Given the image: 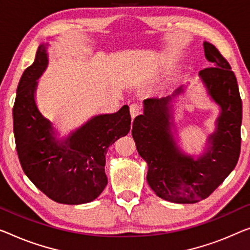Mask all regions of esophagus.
Returning <instances> with one entry per match:
<instances>
[{
  "label": "esophagus",
  "mask_w": 250,
  "mask_h": 250,
  "mask_svg": "<svg viewBox=\"0 0 250 250\" xmlns=\"http://www.w3.org/2000/svg\"><path fill=\"white\" fill-rule=\"evenodd\" d=\"M141 105L139 103H132L130 105V114H131V118L135 119L137 115H139L141 113Z\"/></svg>",
  "instance_id": "34e87169"
}]
</instances>
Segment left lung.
I'll return each instance as SVG.
<instances>
[{"label": "left lung", "mask_w": 250, "mask_h": 250, "mask_svg": "<svg viewBox=\"0 0 250 250\" xmlns=\"http://www.w3.org/2000/svg\"><path fill=\"white\" fill-rule=\"evenodd\" d=\"M206 58L213 66L199 73L208 93L221 112L217 129L208 138V150L196 159L180 150L170 131L172 96L144 101V114L136 117L132 137L139 155L148 165L147 182L155 194L173 203H196L220 185L236 167L240 155L243 120L237 78L217 48L204 42Z\"/></svg>", "instance_id": "1"}]
</instances>
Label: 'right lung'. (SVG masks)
Returning a JSON list of instances; mask_svg holds the SVG:
<instances>
[{"label":"right lung","instance_id":"right-lung-1","mask_svg":"<svg viewBox=\"0 0 250 250\" xmlns=\"http://www.w3.org/2000/svg\"><path fill=\"white\" fill-rule=\"evenodd\" d=\"M46 46L40 44L17 88L13 132L19 161L29 180L55 202L88 203L107 184V149L130 131L129 106L96 115L67 139L56 140L50 121L39 112L35 101L37 80L48 64Z\"/></svg>","mask_w":250,"mask_h":250}]
</instances>
